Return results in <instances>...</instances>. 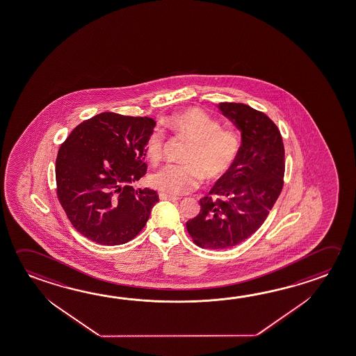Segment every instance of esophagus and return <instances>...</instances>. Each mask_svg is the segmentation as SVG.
Masks as SVG:
<instances>
[{
  "label": "esophagus",
  "mask_w": 356,
  "mask_h": 356,
  "mask_svg": "<svg viewBox=\"0 0 356 356\" xmlns=\"http://www.w3.org/2000/svg\"><path fill=\"white\" fill-rule=\"evenodd\" d=\"M159 197L160 200H170V201H176V200H180L179 197H176V196H172V195H168V193H159Z\"/></svg>",
  "instance_id": "esophagus-1"
}]
</instances>
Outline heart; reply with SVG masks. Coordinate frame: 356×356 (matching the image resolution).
<instances>
[{
	"instance_id": "b5f03b06",
	"label": "heart",
	"mask_w": 356,
	"mask_h": 356,
	"mask_svg": "<svg viewBox=\"0 0 356 356\" xmlns=\"http://www.w3.org/2000/svg\"><path fill=\"white\" fill-rule=\"evenodd\" d=\"M165 125L187 140L182 165H166L150 176L151 186L169 195H182L199 186L201 175L206 180L224 176L236 160L240 138L232 129H222L218 120L200 108L174 113ZM146 156L156 165L163 160L165 136L161 130L151 132L146 141Z\"/></svg>"
}]
</instances>
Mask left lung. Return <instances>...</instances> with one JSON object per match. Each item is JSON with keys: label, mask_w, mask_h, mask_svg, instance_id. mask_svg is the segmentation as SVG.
Returning <instances> with one entry per match:
<instances>
[{"label": "left lung", "mask_w": 356, "mask_h": 356, "mask_svg": "<svg viewBox=\"0 0 356 356\" xmlns=\"http://www.w3.org/2000/svg\"><path fill=\"white\" fill-rule=\"evenodd\" d=\"M218 110L241 131L235 163L205 197L186 229L201 249H230L251 236L268 218L284 186L285 149L277 126L261 111L236 102Z\"/></svg>", "instance_id": "obj_1"}]
</instances>
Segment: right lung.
<instances>
[{"label": "right lung", "mask_w": 356, "mask_h": 356, "mask_svg": "<svg viewBox=\"0 0 356 356\" xmlns=\"http://www.w3.org/2000/svg\"><path fill=\"white\" fill-rule=\"evenodd\" d=\"M156 122L102 113L75 127L56 159L57 197L76 230L100 245L129 243L159 195L132 184L146 174V141Z\"/></svg>", "instance_id": "obj_1"}]
</instances>
